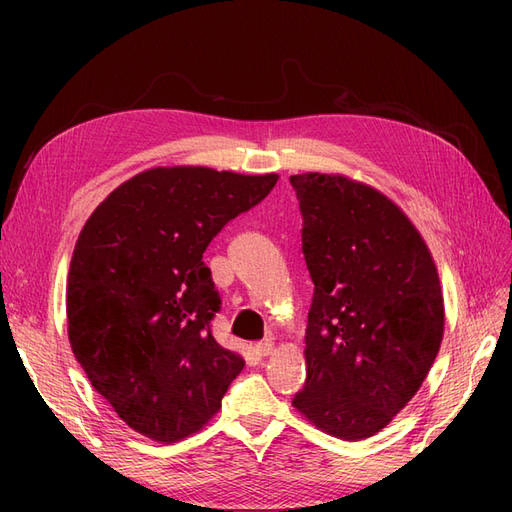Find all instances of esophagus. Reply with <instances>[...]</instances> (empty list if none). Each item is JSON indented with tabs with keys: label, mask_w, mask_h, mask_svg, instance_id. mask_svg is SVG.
Instances as JSON below:
<instances>
[{
	"label": "esophagus",
	"mask_w": 512,
	"mask_h": 512,
	"mask_svg": "<svg viewBox=\"0 0 512 512\" xmlns=\"http://www.w3.org/2000/svg\"><path fill=\"white\" fill-rule=\"evenodd\" d=\"M254 350H256V354L258 356H271L273 354V342H258L256 346H254Z\"/></svg>",
	"instance_id": "obj_1"
}]
</instances>
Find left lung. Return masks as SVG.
I'll return each mask as SVG.
<instances>
[{"mask_svg": "<svg viewBox=\"0 0 512 512\" xmlns=\"http://www.w3.org/2000/svg\"><path fill=\"white\" fill-rule=\"evenodd\" d=\"M290 183L314 282L307 380L292 406L335 438L363 440L406 408L436 361L444 335L438 269L408 215L371 185L327 173Z\"/></svg>", "mask_w": 512, "mask_h": 512, "instance_id": "8db88e82", "label": "left lung"}]
</instances>
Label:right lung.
<instances>
[{
	"label": "right lung",
	"mask_w": 512,
	"mask_h": 512,
	"mask_svg": "<svg viewBox=\"0 0 512 512\" xmlns=\"http://www.w3.org/2000/svg\"><path fill=\"white\" fill-rule=\"evenodd\" d=\"M207 166L143 170L89 215L68 273V339L91 386L134 431L179 442L203 429L245 365L215 342L203 254L277 183Z\"/></svg>",
	"instance_id": "right-lung-1"
}]
</instances>
